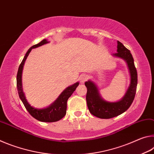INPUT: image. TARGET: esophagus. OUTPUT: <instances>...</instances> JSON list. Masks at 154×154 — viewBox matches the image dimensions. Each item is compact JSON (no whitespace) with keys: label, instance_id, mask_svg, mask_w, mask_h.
Segmentation results:
<instances>
[{"label":"esophagus","instance_id":"obj_1","mask_svg":"<svg viewBox=\"0 0 154 154\" xmlns=\"http://www.w3.org/2000/svg\"><path fill=\"white\" fill-rule=\"evenodd\" d=\"M79 81L82 83H84L85 81H86L88 79V76L87 75H85V74H83V75H81L79 76Z\"/></svg>","mask_w":154,"mask_h":154}]
</instances>
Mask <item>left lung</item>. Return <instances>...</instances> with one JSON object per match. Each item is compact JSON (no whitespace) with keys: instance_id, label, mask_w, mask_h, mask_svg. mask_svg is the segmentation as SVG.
I'll use <instances>...</instances> for the list:
<instances>
[{"instance_id":"1","label":"left lung","mask_w":154,"mask_h":154,"mask_svg":"<svg viewBox=\"0 0 154 154\" xmlns=\"http://www.w3.org/2000/svg\"><path fill=\"white\" fill-rule=\"evenodd\" d=\"M118 53L113 56L123 59L128 68L130 83L129 87L120 100L109 102L101 97L96 83L91 80L85 83L87 88L86 101L90 113L101 119H109L123 113L128 109L134 100L137 86V72L135 68L134 59L128 50L123 44L118 41Z\"/></svg>"}]
</instances>
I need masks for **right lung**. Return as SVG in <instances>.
<instances>
[{"instance_id":"obj_1","label":"right lung","mask_w":154,"mask_h":154,"mask_svg":"<svg viewBox=\"0 0 154 154\" xmlns=\"http://www.w3.org/2000/svg\"><path fill=\"white\" fill-rule=\"evenodd\" d=\"M49 43L47 39H43L39 43L36 44L31 47L28 49V51L24 56V59L22 60V62L18 69L17 74V88L18 91V94H19L20 98L22 101L23 104L26 109V110L28 111L31 116L34 118H35L37 120L43 122H54L59 121L62 118H64L66 113V103L69 98L72 95L74 91L76 89L77 87L79 85V83L77 82L74 83L73 85H70L67 87L63 92H62L58 98L54 101V102L51 104L50 105L46 108L43 109H37L31 106L26 98L25 94L23 91L22 88V71L23 67L25 63L27 57L29 55L30 52L32 49H35L40 47L43 45H45Z\"/></svg>"}]
</instances>
